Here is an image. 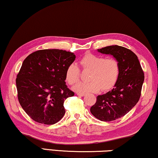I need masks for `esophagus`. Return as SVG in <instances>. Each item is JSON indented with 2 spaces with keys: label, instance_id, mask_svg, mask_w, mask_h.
<instances>
[{
  "label": "esophagus",
  "instance_id": "1",
  "mask_svg": "<svg viewBox=\"0 0 158 158\" xmlns=\"http://www.w3.org/2000/svg\"><path fill=\"white\" fill-rule=\"evenodd\" d=\"M77 95H78V96H81V97H83V96L85 95V93H77Z\"/></svg>",
  "mask_w": 158,
  "mask_h": 158
}]
</instances>
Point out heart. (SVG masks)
Masks as SVG:
<instances>
[{
	"mask_svg": "<svg viewBox=\"0 0 158 158\" xmlns=\"http://www.w3.org/2000/svg\"><path fill=\"white\" fill-rule=\"evenodd\" d=\"M84 70H88V82H82L74 86L77 93H96L100 89L106 91L113 88L120 75V65L114 58H104L97 55H85L79 61ZM65 79L68 84H75L79 81L80 69L76 65L70 64L65 70Z\"/></svg>",
	"mask_w": 158,
	"mask_h": 158,
	"instance_id": "obj_1",
	"label": "heart"
}]
</instances>
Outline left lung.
I'll list each match as a JSON object with an SVG mask.
<instances>
[{
  "label": "left lung",
  "mask_w": 158,
  "mask_h": 158,
  "mask_svg": "<svg viewBox=\"0 0 158 158\" xmlns=\"http://www.w3.org/2000/svg\"><path fill=\"white\" fill-rule=\"evenodd\" d=\"M103 54L112 55L120 65V75L113 90L98 95L90 112L105 122L117 120L126 115L138 102L144 82V72L138 57L126 48L110 45L98 49Z\"/></svg>",
  "instance_id": "1"
}]
</instances>
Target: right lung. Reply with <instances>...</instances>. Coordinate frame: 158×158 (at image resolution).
Segmentation results:
<instances>
[{
	"mask_svg": "<svg viewBox=\"0 0 158 158\" xmlns=\"http://www.w3.org/2000/svg\"><path fill=\"white\" fill-rule=\"evenodd\" d=\"M75 59L73 52L40 50L23 62L16 77L18 99L28 115L45 125L58 123L65 113L63 103L75 93L65 85V70Z\"/></svg>",
	"mask_w": 158,
	"mask_h": 158,
	"instance_id": "1",
	"label": "right lung"
}]
</instances>
